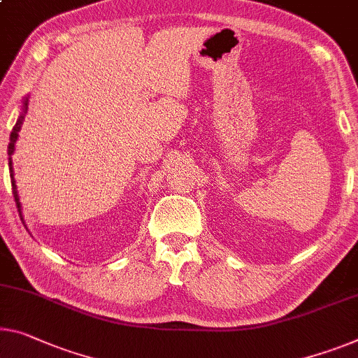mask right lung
Listing matches in <instances>:
<instances>
[{
    "mask_svg": "<svg viewBox=\"0 0 358 358\" xmlns=\"http://www.w3.org/2000/svg\"><path fill=\"white\" fill-rule=\"evenodd\" d=\"M27 108H29V97L24 99V106H22V112L19 115L17 122H15L14 128H13V133H10L9 137V145H8V155H9V174H10V184H13V194H14V200H15V205H17V210L20 214V219L22 217V205H20V200H19V194H17V185H15V179H14V169H13V155H14V150H15V142L19 139V131L22 128V123H24V118H25V113H27ZM25 224V222H24Z\"/></svg>",
    "mask_w": 358,
    "mask_h": 358,
    "instance_id": "add662e5",
    "label": "right lung"
}]
</instances>
